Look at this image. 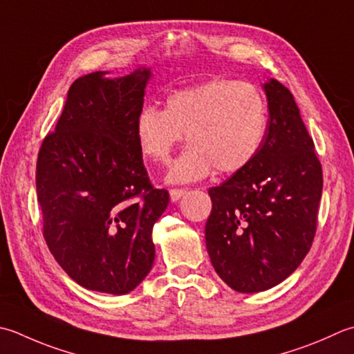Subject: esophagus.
I'll use <instances>...</instances> for the list:
<instances>
[{
  "mask_svg": "<svg viewBox=\"0 0 354 354\" xmlns=\"http://www.w3.org/2000/svg\"><path fill=\"white\" fill-rule=\"evenodd\" d=\"M185 193H187V189H170L171 203H176V201L181 199Z\"/></svg>",
  "mask_w": 354,
  "mask_h": 354,
  "instance_id": "esophagus-1",
  "label": "esophagus"
}]
</instances>
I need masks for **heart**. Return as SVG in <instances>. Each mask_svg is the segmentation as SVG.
Segmentation results:
<instances>
[{"label": "heart", "instance_id": "obj_1", "mask_svg": "<svg viewBox=\"0 0 354 354\" xmlns=\"http://www.w3.org/2000/svg\"><path fill=\"white\" fill-rule=\"evenodd\" d=\"M264 93L252 82L213 80L171 93L164 110L144 107L136 118L141 153L169 161L183 135L189 144L171 162L170 183H193L216 169L223 175L244 170L259 153L267 133Z\"/></svg>", "mask_w": 354, "mask_h": 354}]
</instances>
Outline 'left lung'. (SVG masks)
<instances>
[{
  "label": "left lung",
  "mask_w": 354,
  "mask_h": 354,
  "mask_svg": "<svg viewBox=\"0 0 354 354\" xmlns=\"http://www.w3.org/2000/svg\"><path fill=\"white\" fill-rule=\"evenodd\" d=\"M267 133L253 162L212 187L205 245L228 287L256 293L287 279L316 234L322 165L293 95L279 81L264 84Z\"/></svg>",
  "instance_id": "8db88e82"
}]
</instances>
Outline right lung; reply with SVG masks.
Instances as JSON below:
<instances>
[{"mask_svg":"<svg viewBox=\"0 0 354 354\" xmlns=\"http://www.w3.org/2000/svg\"><path fill=\"white\" fill-rule=\"evenodd\" d=\"M76 80L55 131L41 144L37 196L47 247L81 287L126 295L155 261L151 230L169 205L136 140L150 68Z\"/></svg>","mask_w":354,"mask_h":354,"instance_id":"1","label":"right lung"}]
</instances>
